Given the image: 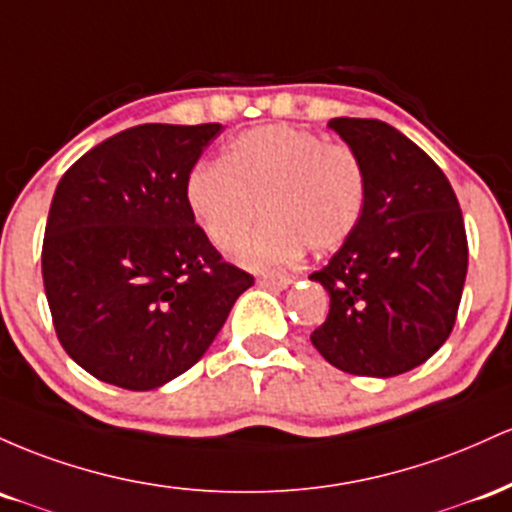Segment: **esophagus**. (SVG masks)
I'll return each mask as SVG.
<instances>
[{"label":"esophagus","mask_w":512,"mask_h":512,"mask_svg":"<svg viewBox=\"0 0 512 512\" xmlns=\"http://www.w3.org/2000/svg\"><path fill=\"white\" fill-rule=\"evenodd\" d=\"M292 275L290 273H266L261 278V283L266 287H273V290H285L287 285H292Z\"/></svg>","instance_id":"esophagus-1"}]
</instances>
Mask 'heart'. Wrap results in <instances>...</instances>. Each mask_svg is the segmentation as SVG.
<instances>
[{"mask_svg": "<svg viewBox=\"0 0 512 512\" xmlns=\"http://www.w3.org/2000/svg\"><path fill=\"white\" fill-rule=\"evenodd\" d=\"M186 200L205 237L234 251L258 217L261 229L239 249L251 268L297 261L341 249L365 212L367 174L346 142H326L312 130L263 125L229 142L220 162L195 164Z\"/></svg>", "mask_w": 512, "mask_h": 512, "instance_id": "heart-1", "label": "heart"}]
</instances>
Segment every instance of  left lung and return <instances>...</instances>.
I'll use <instances>...</instances> for the list:
<instances>
[{"label": "left lung", "mask_w": 512, "mask_h": 512, "mask_svg": "<svg viewBox=\"0 0 512 512\" xmlns=\"http://www.w3.org/2000/svg\"><path fill=\"white\" fill-rule=\"evenodd\" d=\"M367 174L363 220L321 271L329 317L314 348L338 370L394 377L426 363L455 326L469 246L457 195L421 147L375 118H333Z\"/></svg>", "instance_id": "obj_1"}]
</instances>
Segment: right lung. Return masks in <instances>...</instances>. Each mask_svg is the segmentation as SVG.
Wrapping results in <instances>:
<instances>
[{"mask_svg":"<svg viewBox=\"0 0 512 512\" xmlns=\"http://www.w3.org/2000/svg\"><path fill=\"white\" fill-rule=\"evenodd\" d=\"M220 123H145L108 137L57 183L43 285L57 338L96 380L147 392L203 358L254 275L210 244L186 181Z\"/></svg>","mask_w":512,"mask_h":512,"instance_id":"add662e5","label":"right lung"}]
</instances>
